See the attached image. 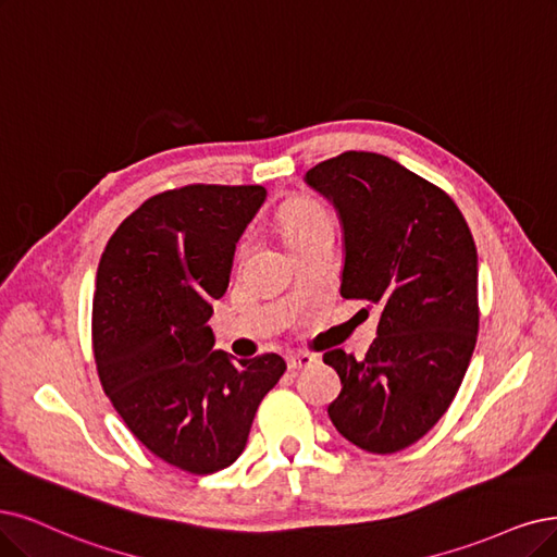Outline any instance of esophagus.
Returning a JSON list of instances; mask_svg holds the SVG:
<instances>
[{
  "instance_id": "1",
  "label": "esophagus",
  "mask_w": 557,
  "mask_h": 557,
  "mask_svg": "<svg viewBox=\"0 0 557 557\" xmlns=\"http://www.w3.org/2000/svg\"><path fill=\"white\" fill-rule=\"evenodd\" d=\"M319 358L314 354H305V351H298V354H292L289 358H286V362H289V369L292 372H298V369H307L312 367Z\"/></svg>"
}]
</instances>
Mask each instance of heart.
<instances>
[{
    "instance_id": "obj_1",
    "label": "heart",
    "mask_w": 557,
    "mask_h": 557,
    "mask_svg": "<svg viewBox=\"0 0 557 557\" xmlns=\"http://www.w3.org/2000/svg\"><path fill=\"white\" fill-rule=\"evenodd\" d=\"M280 220H282L284 238L289 240V245H292L294 240H298L307 232H312L314 226L327 222V215H325V211L321 209L317 201H312V199H296L289 206H284Z\"/></svg>"
}]
</instances>
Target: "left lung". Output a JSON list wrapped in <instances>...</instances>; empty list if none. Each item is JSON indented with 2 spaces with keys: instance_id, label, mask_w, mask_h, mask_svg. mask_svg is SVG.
I'll return each instance as SVG.
<instances>
[{
  "instance_id": "1",
  "label": "left lung",
  "mask_w": 557,
  "mask_h": 557,
  "mask_svg": "<svg viewBox=\"0 0 557 557\" xmlns=\"http://www.w3.org/2000/svg\"><path fill=\"white\" fill-rule=\"evenodd\" d=\"M344 230L339 294L381 310L362 360L323 356L339 434L374 455L420 441L455 399L478 342V247L451 197L397 160L346 151L305 174Z\"/></svg>"
}]
</instances>
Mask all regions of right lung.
I'll return each mask as SVG.
<instances>
[{
	"label": "right lung",
	"mask_w": 557,
	"mask_h": 557,
	"mask_svg": "<svg viewBox=\"0 0 557 557\" xmlns=\"http://www.w3.org/2000/svg\"><path fill=\"white\" fill-rule=\"evenodd\" d=\"M261 185H183L119 224L96 273L98 379L133 436L193 475L232 466L261 399L282 379L277 354L213 351V300L230 286L236 243Z\"/></svg>",
	"instance_id": "right-lung-1"
}]
</instances>
